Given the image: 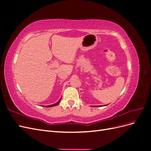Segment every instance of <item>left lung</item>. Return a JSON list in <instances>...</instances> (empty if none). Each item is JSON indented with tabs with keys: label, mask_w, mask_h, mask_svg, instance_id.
Wrapping results in <instances>:
<instances>
[{
	"label": "left lung",
	"mask_w": 151,
	"mask_h": 151,
	"mask_svg": "<svg viewBox=\"0 0 151 151\" xmlns=\"http://www.w3.org/2000/svg\"><path fill=\"white\" fill-rule=\"evenodd\" d=\"M106 106V105H103V106ZM93 107H99V106H93Z\"/></svg>",
	"instance_id": "1"
}]
</instances>
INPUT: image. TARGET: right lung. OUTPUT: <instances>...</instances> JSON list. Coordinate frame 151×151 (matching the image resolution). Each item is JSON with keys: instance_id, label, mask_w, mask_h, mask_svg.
Masks as SVG:
<instances>
[{"instance_id": "add662e5", "label": "right lung", "mask_w": 151, "mask_h": 151, "mask_svg": "<svg viewBox=\"0 0 151 151\" xmlns=\"http://www.w3.org/2000/svg\"><path fill=\"white\" fill-rule=\"evenodd\" d=\"M60 101H61V98L60 99V100H59V101L57 102V103H55V104H51V105H48V106H45V107H47V108H50V107H53V106H57V105H58V104H59V103L60 102Z\"/></svg>"}]
</instances>
